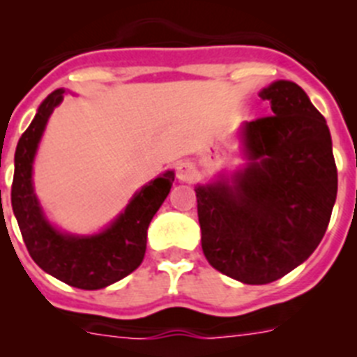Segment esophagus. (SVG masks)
I'll use <instances>...</instances> for the list:
<instances>
[{
	"label": "esophagus",
	"mask_w": 357,
	"mask_h": 357,
	"mask_svg": "<svg viewBox=\"0 0 357 357\" xmlns=\"http://www.w3.org/2000/svg\"><path fill=\"white\" fill-rule=\"evenodd\" d=\"M176 176L182 182H191L197 176V169L191 162H181L176 166Z\"/></svg>",
	"instance_id": "obj_1"
}]
</instances>
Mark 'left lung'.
Returning a JSON list of instances; mask_svg holds the SVG:
<instances>
[{
    "label": "left lung",
    "instance_id": "1",
    "mask_svg": "<svg viewBox=\"0 0 357 357\" xmlns=\"http://www.w3.org/2000/svg\"><path fill=\"white\" fill-rule=\"evenodd\" d=\"M259 96L272 116L243 127L250 166L232 188H195L206 259L245 284H268L304 263L338 193L331 132L302 87L279 80Z\"/></svg>",
    "mask_w": 357,
    "mask_h": 357
}]
</instances>
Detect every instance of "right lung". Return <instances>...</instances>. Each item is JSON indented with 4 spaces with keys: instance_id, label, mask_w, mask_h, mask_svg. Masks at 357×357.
Listing matches in <instances>:
<instances>
[{
    "instance_id": "right-lung-1",
    "label": "right lung",
    "mask_w": 357,
    "mask_h": 357,
    "mask_svg": "<svg viewBox=\"0 0 357 357\" xmlns=\"http://www.w3.org/2000/svg\"><path fill=\"white\" fill-rule=\"evenodd\" d=\"M62 98L64 91H53L40 103L36 118L19 139L14 159L12 209L28 254L44 272L75 288L100 289L121 280L143 263L148 225L168 197L175 173L166 172L144 185L135 193L125 213L102 234L91 238L61 234L46 222L33 195L31 162L46 121Z\"/></svg>"
}]
</instances>
